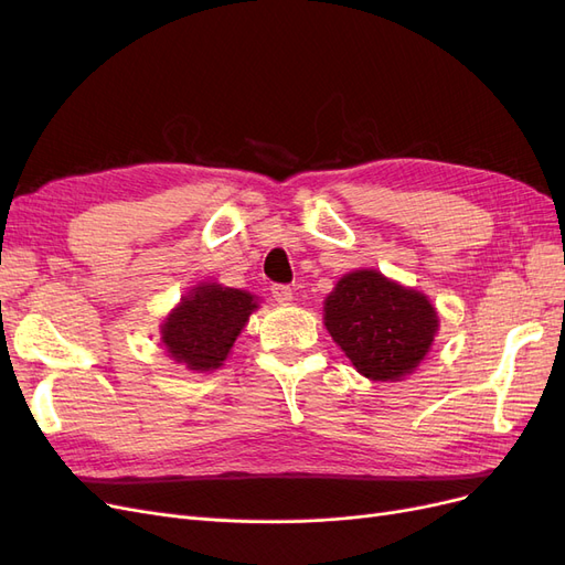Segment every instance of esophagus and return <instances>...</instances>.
I'll list each match as a JSON object with an SVG mask.
<instances>
[{"label":"esophagus","instance_id":"34e87169","mask_svg":"<svg viewBox=\"0 0 565 565\" xmlns=\"http://www.w3.org/2000/svg\"><path fill=\"white\" fill-rule=\"evenodd\" d=\"M270 295L278 303H289V301H292V287H289V285H273Z\"/></svg>","mask_w":565,"mask_h":565}]
</instances>
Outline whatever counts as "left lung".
I'll use <instances>...</instances> for the list:
<instances>
[{"label":"left lung","instance_id":"8db88e82","mask_svg":"<svg viewBox=\"0 0 565 565\" xmlns=\"http://www.w3.org/2000/svg\"><path fill=\"white\" fill-rule=\"evenodd\" d=\"M322 320L353 367L372 382H401L413 374L440 324L429 297L374 268L341 276L324 297Z\"/></svg>","mask_w":565,"mask_h":565}]
</instances>
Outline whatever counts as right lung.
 I'll list each match as a JSON object with an SVG mask.
<instances>
[{
  "label": "right lung",
  "instance_id": "right-lung-1",
  "mask_svg": "<svg viewBox=\"0 0 565 565\" xmlns=\"http://www.w3.org/2000/svg\"><path fill=\"white\" fill-rule=\"evenodd\" d=\"M259 309V297L247 289L198 282L160 324L167 355L193 372H214L228 358L235 339Z\"/></svg>",
  "mask_w": 565,
  "mask_h": 565
}]
</instances>
